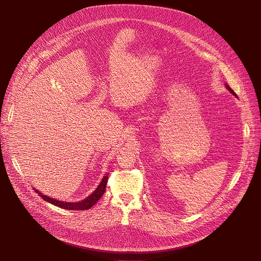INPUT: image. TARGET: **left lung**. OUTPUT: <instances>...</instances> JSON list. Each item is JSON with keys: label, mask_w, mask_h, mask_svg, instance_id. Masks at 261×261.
I'll return each instance as SVG.
<instances>
[{"label": "left lung", "mask_w": 261, "mask_h": 261, "mask_svg": "<svg viewBox=\"0 0 261 261\" xmlns=\"http://www.w3.org/2000/svg\"><path fill=\"white\" fill-rule=\"evenodd\" d=\"M226 88H227V90H228V91H229V92H230V93H231L232 95H235V96H236V97H238V96H237V94H236V93H235L234 91H232V90H231V89H230V88H229V87H228L227 85H226Z\"/></svg>", "instance_id": "8db88e82"}]
</instances>
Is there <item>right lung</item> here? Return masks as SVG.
<instances>
[{"instance_id": "right-lung-1", "label": "right lung", "mask_w": 261, "mask_h": 261, "mask_svg": "<svg viewBox=\"0 0 261 261\" xmlns=\"http://www.w3.org/2000/svg\"><path fill=\"white\" fill-rule=\"evenodd\" d=\"M107 182H108V176L106 175L101 183L99 184V186L97 187V189H96L94 193L89 196L87 199L82 200L80 202H76V203H68V202H63V201H58V200H55V199H51L49 197H46L44 196L43 194H41L39 190L35 189L36 193L42 198L44 201H47L48 203H51L54 205H56V206L58 207H61V208H64V210H71V211H86V210H89L91 208L94 204L97 203V201L101 198V196L105 194L106 191V186H107Z\"/></svg>"}]
</instances>
